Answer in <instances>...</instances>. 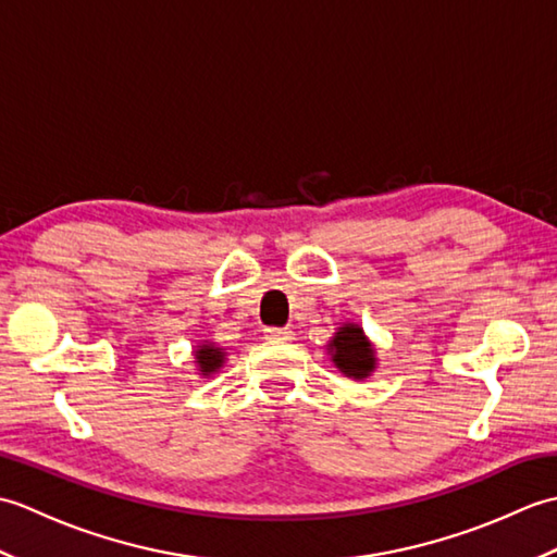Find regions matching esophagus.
Listing matches in <instances>:
<instances>
[{
  "label": "esophagus",
  "mask_w": 557,
  "mask_h": 557,
  "mask_svg": "<svg viewBox=\"0 0 557 557\" xmlns=\"http://www.w3.org/2000/svg\"><path fill=\"white\" fill-rule=\"evenodd\" d=\"M292 330L289 327H268L265 337L268 339H292Z\"/></svg>",
  "instance_id": "esophagus-1"
}]
</instances>
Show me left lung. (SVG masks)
<instances>
[{
	"label": "left lung",
	"instance_id": "8db88e82",
	"mask_svg": "<svg viewBox=\"0 0 557 557\" xmlns=\"http://www.w3.org/2000/svg\"><path fill=\"white\" fill-rule=\"evenodd\" d=\"M327 349L337 369L354 381H363L375 371V349L359 325H342L335 337L330 339Z\"/></svg>",
	"mask_w": 557,
	"mask_h": 557
}]
</instances>
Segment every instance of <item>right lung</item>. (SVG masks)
I'll return each instance as SVG.
<instances>
[{"label": "right lung", "instance_id": "obj_1", "mask_svg": "<svg viewBox=\"0 0 557 557\" xmlns=\"http://www.w3.org/2000/svg\"><path fill=\"white\" fill-rule=\"evenodd\" d=\"M194 357H196L200 375H210L220 369L227 354H224L218 345H212V342H203V345H198V349L194 351Z\"/></svg>", "mask_w": 557, "mask_h": 557}]
</instances>
